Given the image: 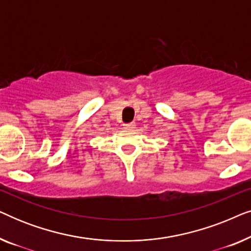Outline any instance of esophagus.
<instances>
[{"instance_id": "obj_1", "label": "esophagus", "mask_w": 251, "mask_h": 251, "mask_svg": "<svg viewBox=\"0 0 251 251\" xmlns=\"http://www.w3.org/2000/svg\"><path fill=\"white\" fill-rule=\"evenodd\" d=\"M123 126L126 129H133L136 126V125H135V122H130V123H125Z\"/></svg>"}]
</instances>
